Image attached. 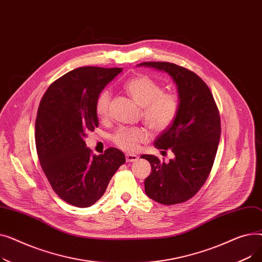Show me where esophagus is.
Instances as JSON below:
<instances>
[{"label":"esophagus","instance_id":"obj_1","mask_svg":"<svg viewBox=\"0 0 262 262\" xmlns=\"http://www.w3.org/2000/svg\"><path fill=\"white\" fill-rule=\"evenodd\" d=\"M125 158H126V161L127 162H134V161H137L138 160V156L135 155V154H126L125 155Z\"/></svg>","mask_w":262,"mask_h":262}]
</instances>
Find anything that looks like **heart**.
<instances>
[{
    "label": "heart",
    "mask_w": 262,
    "mask_h": 262,
    "mask_svg": "<svg viewBox=\"0 0 262 262\" xmlns=\"http://www.w3.org/2000/svg\"><path fill=\"white\" fill-rule=\"evenodd\" d=\"M124 89L130 98L141 106V119L154 133L168 129L178 116L180 100L172 91L162 90L158 81L147 75L140 74L129 78ZM109 90H102L95 100V113L102 120H107L110 109ZM148 130L142 126L119 127L112 136L113 142L125 152H135L139 145L147 141Z\"/></svg>",
    "instance_id": "b5f03b06"
}]
</instances>
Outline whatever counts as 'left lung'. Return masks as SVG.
Masks as SVG:
<instances>
[{
    "instance_id": "left-lung-1",
    "label": "left lung",
    "mask_w": 262,
    "mask_h": 262,
    "mask_svg": "<svg viewBox=\"0 0 262 262\" xmlns=\"http://www.w3.org/2000/svg\"><path fill=\"white\" fill-rule=\"evenodd\" d=\"M170 74L180 96V112L172 125L162 132L154 145L174 158L161 161L142 155L152 167L144 181L148 198L163 205L184 203L193 198L210 174L221 136V119L212 93L206 82L188 69L166 61H145Z\"/></svg>"
}]
</instances>
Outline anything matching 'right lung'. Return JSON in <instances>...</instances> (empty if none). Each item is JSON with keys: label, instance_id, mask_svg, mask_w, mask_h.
Wrapping results in <instances>:
<instances>
[{"label": "right lung", "instance_id": "right-lung-1", "mask_svg": "<svg viewBox=\"0 0 262 262\" xmlns=\"http://www.w3.org/2000/svg\"><path fill=\"white\" fill-rule=\"evenodd\" d=\"M121 71L74 69L52 82L38 107L35 141L40 166L55 193L76 207L99 201L125 162V155L116 147L96 156L85 142L87 134L99 126L96 96Z\"/></svg>", "mask_w": 262, "mask_h": 262}]
</instances>
